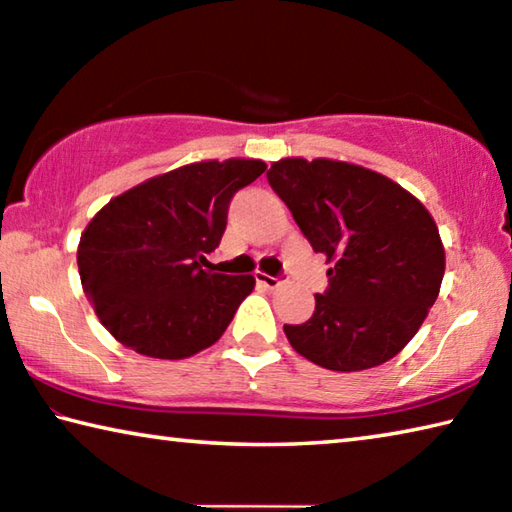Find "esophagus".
Returning <instances> with one entry per match:
<instances>
[{
    "mask_svg": "<svg viewBox=\"0 0 512 512\" xmlns=\"http://www.w3.org/2000/svg\"><path fill=\"white\" fill-rule=\"evenodd\" d=\"M255 277H257V282L262 284V287H266V289H277L282 284L280 277H273V275H266V273H257Z\"/></svg>",
    "mask_w": 512,
    "mask_h": 512,
    "instance_id": "esophagus-1",
    "label": "esophagus"
}]
</instances>
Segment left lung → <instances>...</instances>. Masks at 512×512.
<instances>
[{"mask_svg":"<svg viewBox=\"0 0 512 512\" xmlns=\"http://www.w3.org/2000/svg\"><path fill=\"white\" fill-rule=\"evenodd\" d=\"M302 235L327 257L329 287L307 323L284 325L316 366H381L427 318L445 275V248L427 207L395 180L329 158H284L266 173Z\"/></svg>","mask_w":512,"mask_h":512,"instance_id":"left-lung-1","label":"left lung"}]
</instances>
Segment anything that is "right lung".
Returning <instances> with one entry per match:
<instances>
[{
    "label": "right lung",
    "instance_id": "1",
    "mask_svg": "<svg viewBox=\"0 0 512 512\" xmlns=\"http://www.w3.org/2000/svg\"><path fill=\"white\" fill-rule=\"evenodd\" d=\"M250 158L203 160L110 198L79 241L81 284L101 325L153 359H187L221 339L253 275L214 273L230 198L262 176Z\"/></svg>",
    "mask_w": 512,
    "mask_h": 512
}]
</instances>
